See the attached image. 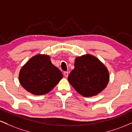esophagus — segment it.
Instances as JSON below:
<instances>
[{"label":"esophagus","instance_id":"34e87169","mask_svg":"<svg viewBox=\"0 0 132 132\" xmlns=\"http://www.w3.org/2000/svg\"><path fill=\"white\" fill-rule=\"evenodd\" d=\"M64 76L66 77H68V71H65V72H64Z\"/></svg>","mask_w":132,"mask_h":132}]
</instances>
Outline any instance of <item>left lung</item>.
Listing matches in <instances>:
<instances>
[{
    "label": "left lung",
    "instance_id": "left-lung-1",
    "mask_svg": "<svg viewBox=\"0 0 132 132\" xmlns=\"http://www.w3.org/2000/svg\"><path fill=\"white\" fill-rule=\"evenodd\" d=\"M109 79V72L104 65L90 55L76 58L74 69L68 76L71 85L85 97L100 93L108 85Z\"/></svg>",
    "mask_w": 132,
    "mask_h": 132
}]
</instances>
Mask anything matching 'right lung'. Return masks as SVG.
<instances>
[{
  "instance_id": "obj_1",
  "label": "right lung",
  "mask_w": 132,
  "mask_h": 132,
  "mask_svg": "<svg viewBox=\"0 0 132 132\" xmlns=\"http://www.w3.org/2000/svg\"><path fill=\"white\" fill-rule=\"evenodd\" d=\"M63 78L59 69L52 64L47 55H37L31 58L21 69V85L36 95L48 93Z\"/></svg>"
}]
</instances>
